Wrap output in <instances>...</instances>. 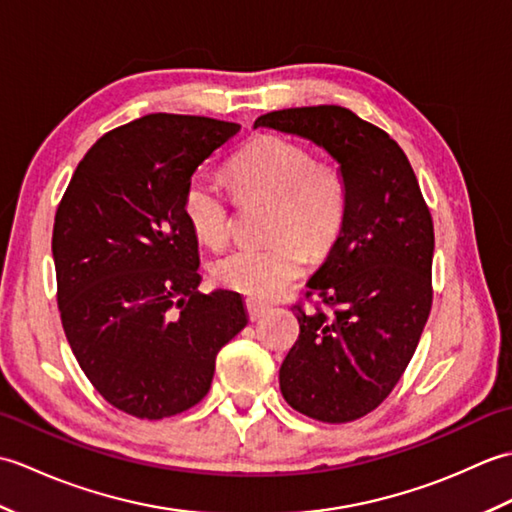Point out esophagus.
Instances as JSON below:
<instances>
[{
  "mask_svg": "<svg viewBox=\"0 0 512 512\" xmlns=\"http://www.w3.org/2000/svg\"><path fill=\"white\" fill-rule=\"evenodd\" d=\"M246 310H248L250 321H257L259 317H264V314L268 312V306L257 299H246Z\"/></svg>",
  "mask_w": 512,
  "mask_h": 512,
  "instance_id": "34e87169",
  "label": "esophagus"
}]
</instances>
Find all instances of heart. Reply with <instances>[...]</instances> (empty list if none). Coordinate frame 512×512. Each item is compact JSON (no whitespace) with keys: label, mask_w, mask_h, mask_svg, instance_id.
Listing matches in <instances>:
<instances>
[{"label":"heart","mask_w":512,"mask_h":512,"mask_svg":"<svg viewBox=\"0 0 512 512\" xmlns=\"http://www.w3.org/2000/svg\"><path fill=\"white\" fill-rule=\"evenodd\" d=\"M235 195L242 200H275L268 246H237L211 264L217 284L266 299L301 277L306 268V241L323 255L339 239L347 217V180L332 162H314L312 151L281 136H259L231 160ZM231 198L222 184L204 171L193 173L182 198L184 217L193 235L206 246H222L231 233Z\"/></svg>","instance_id":"obj_1"}]
</instances>
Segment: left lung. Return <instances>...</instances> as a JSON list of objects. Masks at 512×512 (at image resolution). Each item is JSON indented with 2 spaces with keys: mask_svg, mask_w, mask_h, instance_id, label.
<instances>
[{
  "mask_svg": "<svg viewBox=\"0 0 512 512\" xmlns=\"http://www.w3.org/2000/svg\"><path fill=\"white\" fill-rule=\"evenodd\" d=\"M255 127L323 147L347 180L343 231L308 281L306 297L321 306L292 308L299 339L281 363L279 387L303 416L352 422L391 394L429 319V206L396 140L341 105L270 112Z\"/></svg>",
  "mask_w": 512,
  "mask_h": 512,
  "instance_id": "8db88e82",
  "label": "left lung"
}]
</instances>
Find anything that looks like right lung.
Segmentation results:
<instances>
[{"instance_id":"add662e5","label":"right lung","mask_w":512,"mask_h":512,"mask_svg":"<svg viewBox=\"0 0 512 512\" xmlns=\"http://www.w3.org/2000/svg\"><path fill=\"white\" fill-rule=\"evenodd\" d=\"M237 132L180 114L116 127L83 156L54 215L63 332L94 389L129 416L198 405L217 352L248 323L237 292L198 290V237L182 209L195 169Z\"/></svg>"}]
</instances>
